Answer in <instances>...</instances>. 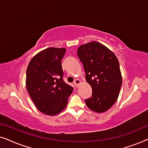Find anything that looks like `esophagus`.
<instances>
[{"instance_id": "esophagus-1", "label": "esophagus", "mask_w": 148, "mask_h": 148, "mask_svg": "<svg viewBox=\"0 0 148 148\" xmlns=\"http://www.w3.org/2000/svg\"><path fill=\"white\" fill-rule=\"evenodd\" d=\"M81 84V81L79 79H77L75 80L74 82V84H75V86L76 87V88H77L79 86V85Z\"/></svg>"}]
</instances>
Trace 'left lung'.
<instances>
[{"label":"left lung","instance_id":"obj_1","mask_svg":"<svg viewBox=\"0 0 148 148\" xmlns=\"http://www.w3.org/2000/svg\"><path fill=\"white\" fill-rule=\"evenodd\" d=\"M77 55L84 65L92 96L85 100L91 110L106 112L118 98L122 86L119 60L114 52L98 42L79 46Z\"/></svg>","mask_w":148,"mask_h":148}]
</instances>
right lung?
Instances as JSON below:
<instances>
[{"label": "right lung", "mask_w": 148, "mask_h": 148, "mask_svg": "<svg viewBox=\"0 0 148 148\" xmlns=\"http://www.w3.org/2000/svg\"><path fill=\"white\" fill-rule=\"evenodd\" d=\"M64 48H48L36 54L26 71V88L36 108L48 116L64 110L73 88L63 81Z\"/></svg>", "instance_id": "add662e5"}]
</instances>
